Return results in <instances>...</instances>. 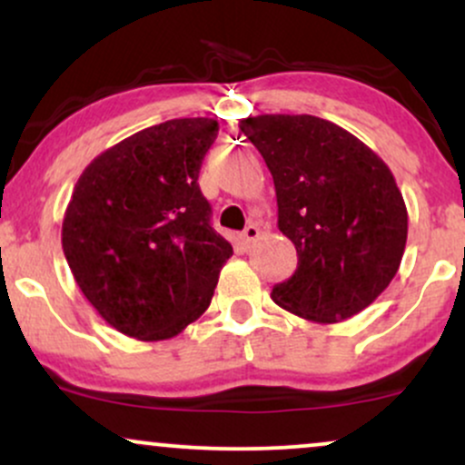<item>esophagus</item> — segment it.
<instances>
[{
    "instance_id": "34e87169",
    "label": "esophagus",
    "mask_w": 465,
    "mask_h": 465,
    "mask_svg": "<svg viewBox=\"0 0 465 465\" xmlns=\"http://www.w3.org/2000/svg\"><path fill=\"white\" fill-rule=\"evenodd\" d=\"M240 238H242V244H244V247H251V244H253L255 242V240H258L260 238V229L258 227H255V225H249V227H244V232H242V236H240Z\"/></svg>"
}]
</instances>
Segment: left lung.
I'll return each instance as SVG.
<instances>
[{
  "instance_id": "obj_1",
  "label": "left lung",
  "mask_w": 465,
  "mask_h": 465,
  "mask_svg": "<svg viewBox=\"0 0 465 465\" xmlns=\"http://www.w3.org/2000/svg\"><path fill=\"white\" fill-rule=\"evenodd\" d=\"M273 174L277 227L297 249V271L273 302L317 323L354 317L398 273L407 205L387 163L332 122L258 115L240 122Z\"/></svg>"
}]
</instances>
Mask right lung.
<instances>
[{"label":"right lung","instance_id":"1","mask_svg":"<svg viewBox=\"0 0 465 465\" xmlns=\"http://www.w3.org/2000/svg\"><path fill=\"white\" fill-rule=\"evenodd\" d=\"M216 135L210 117L162 122L80 174L63 218V253L83 295L117 332L163 341L210 306L233 253L199 188Z\"/></svg>","mask_w":465,"mask_h":465}]
</instances>
